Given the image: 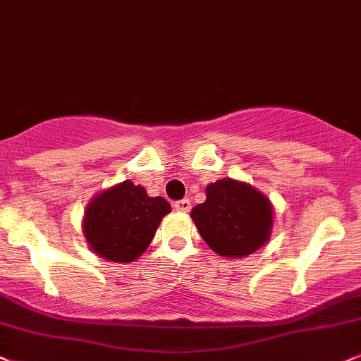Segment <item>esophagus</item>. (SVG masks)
Here are the masks:
<instances>
[{"label": "esophagus", "mask_w": 361, "mask_h": 361, "mask_svg": "<svg viewBox=\"0 0 361 361\" xmlns=\"http://www.w3.org/2000/svg\"><path fill=\"white\" fill-rule=\"evenodd\" d=\"M173 207H175L178 212H190L191 208V202L188 198H183V200H178V202H173Z\"/></svg>", "instance_id": "obj_1"}]
</instances>
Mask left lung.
I'll return each mask as SVG.
<instances>
[{
	"instance_id": "left-lung-1",
	"label": "left lung",
	"mask_w": 361,
	"mask_h": 361,
	"mask_svg": "<svg viewBox=\"0 0 361 361\" xmlns=\"http://www.w3.org/2000/svg\"><path fill=\"white\" fill-rule=\"evenodd\" d=\"M191 218L209 248L243 258L270 238L273 212L267 196L226 178L207 186V200L191 209Z\"/></svg>"
}]
</instances>
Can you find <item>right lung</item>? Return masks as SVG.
Here are the masks:
<instances>
[{"label":"right lung","mask_w":361,"mask_h":361,"mask_svg":"<svg viewBox=\"0 0 361 361\" xmlns=\"http://www.w3.org/2000/svg\"><path fill=\"white\" fill-rule=\"evenodd\" d=\"M170 212L165 198H152L143 186L123 181L90 203L83 223L85 236L102 258L133 262L148 248L159 221Z\"/></svg>","instance_id":"add662e5"}]
</instances>
